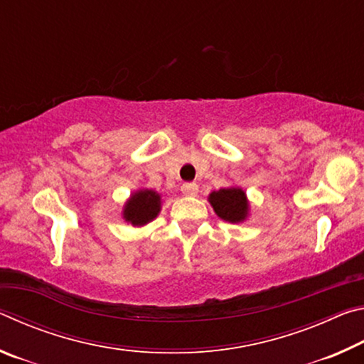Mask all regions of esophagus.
<instances>
[{"mask_svg":"<svg viewBox=\"0 0 364 364\" xmlns=\"http://www.w3.org/2000/svg\"><path fill=\"white\" fill-rule=\"evenodd\" d=\"M181 193L188 197H194L199 193V186L196 183H184L181 186Z\"/></svg>","mask_w":364,"mask_h":364,"instance_id":"esophagus-1","label":"esophagus"}]
</instances>
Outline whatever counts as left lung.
<instances>
[{"label": "left lung", "instance_id": "left-lung-1", "mask_svg": "<svg viewBox=\"0 0 364 364\" xmlns=\"http://www.w3.org/2000/svg\"><path fill=\"white\" fill-rule=\"evenodd\" d=\"M208 202L215 213L228 223H242L250 213V202L245 191L239 186H228L208 194Z\"/></svg>", "mask_w": 364, "mask_h": 364}]
</instances>
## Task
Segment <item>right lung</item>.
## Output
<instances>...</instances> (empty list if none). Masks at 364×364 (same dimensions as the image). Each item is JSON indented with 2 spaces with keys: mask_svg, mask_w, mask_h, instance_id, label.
I'll list each match as a JSON object with an SVG mask.
<instances>
[{
  "mask_svg": "<svg viewBox=\"0 0 364 364\" xmlns=\"http://www.w3.org/2000/svg\"><path fill=\"white\" fill-rule=\"evenodd\" d=\"M162 210V197L154 189H138L122 208V218L132 226H146Z\"/></svg>",
  "mask_w": 364,
  "mask_h": 364,
  "instance_id": "obj_1",
  "label": "right lung"
}]
</instances>
